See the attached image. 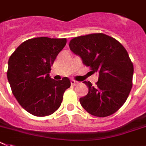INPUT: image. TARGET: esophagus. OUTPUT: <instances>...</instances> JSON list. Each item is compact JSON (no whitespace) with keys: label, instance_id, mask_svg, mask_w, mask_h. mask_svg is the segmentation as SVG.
Returning a JSON list of instances; mask_svg holds the SVG:
<instances>
[{"label":"esophagus","instance_id":"34e87169","mask_svg":"<svg viewBox=\"0 0 146 146\" xmlns=\"http://www.w3.org/2000/svg\"><path fill=\"white\" fill-rule=\"evenodd\" d=\"M70 83H71V85H73V86H76V85L78 84V82H76V81H75V80H71Z\"/></svg>","mask_w":146,"mask_h":146}]
</instances>
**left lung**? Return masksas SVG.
<instances>
[{
	"mask_svg": "<svg viewBox=\"0 0 146 146\" xmlns=\"http://www.w3.org/2000/svg\"><path fill=\"white\" fill-rule=\"evenodd\" d=\"M70 49L81 57L90 72L99 73L95 86L84 81L88 94L79 99L83 108L93 116L114 113L128 99L132 88L133 66L125 47L113 38L93 33L71 39Z\"/></svg>",
	"mask_w": 146,
	"mask_h": 146,
	"instance_id": "obj_1",
	"label": "left lung"
}]
</instances>
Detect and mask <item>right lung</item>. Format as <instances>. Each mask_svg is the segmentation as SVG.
Instances as JSON below:
<instances>
[{"label":"right lung","mask_w":146,"mask_h":146,"mask_svg":"<svg viewBox=\"0 0 146 146\" xmlns=\"http://www.w3.org/2000/svg\"><path fill=\"white\" fill-rule=\"evenodd\" d=\"M67 43L66 38L39 37L23 42L9 58L7 79L21 106L36 117L52 114L70 87L67 77H50L51 66Z\"/></svg>","instance_id":"add662e5"}]
</instances>
